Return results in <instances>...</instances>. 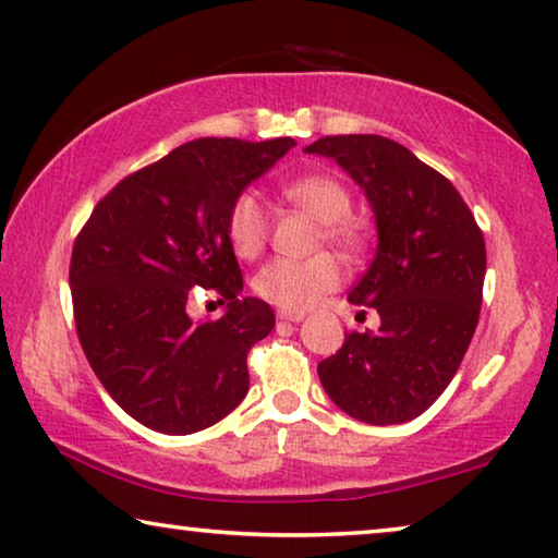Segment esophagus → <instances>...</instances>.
<instances>
[{"label": "esophagus", "instance_id": "esophagus-1", "mask_svg": "<svg viewBox=\"0 0 558 558\" xmlns=\"http://www.w3.org/2000/svg\"><path fill=\"white\" fill-rule=\"evenodd\" d=\"M279 319L281 322H302L304 319V314H296V312H279Z\"/></svg>", "mask_w": 558, "mask_h": 558}]
</instances>
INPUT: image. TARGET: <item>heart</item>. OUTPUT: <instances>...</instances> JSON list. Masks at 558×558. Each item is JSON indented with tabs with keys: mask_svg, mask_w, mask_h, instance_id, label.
Returning <instances> with one entry per match:
<instances>
[{
	"mask_svg": "<svg viewBox=\"0 0 558 558\" xmlns=\"http://www.w3.org/2000/svg\"><path fill=\"white\" fill-rule=\"evenodd\" d=\"M284 199L302 207L316 221H322V234L327 242L354 250L359 231L351 214V194L341 179L327 171H312L281 184ZM227 236L231 250L242 259L259 256L269 236V214L254 192H242L227 211ZM344 271L329 254H316L308 259H287L277 256L254 274V291L264 302L279 306L281 312L302 314L316 302L331 294L341 284Z\"/></svg>",
	"mask_w": 558,
	"mask_h": 558,
	"instance_id": "b5f03b06",
	"label": "heart"
}]
</instances>
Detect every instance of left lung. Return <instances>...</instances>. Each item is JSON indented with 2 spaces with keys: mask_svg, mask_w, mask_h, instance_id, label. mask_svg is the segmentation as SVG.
I'll return each instance as SVG.
<instances>
[{
  "mask_svg": "<svg viewBox=\"0 0 558 558\" xmlns=\"http://www.w3.org/2000/svg\"><path fill=\"white\" fill-rule=\"evenodd\" d=\"M304 151L333 159L362 186L379 234L349 302L376 308L381 327L347 333L316 366L322 387L359 422H411L449 387L476 331L484 234L449 179L387 136H324Z\"/></svg>",
  "mask_w": 558,
  "mask_h": 558,
  "instance_id": "obj_1",
  "label": "left lung"
}]
</instances>
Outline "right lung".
<instances>
[{
  "mask_svg": "<svg viewBox=\"0 0 558 558\" xmlns=\"http://www.w3.org/2000/svg\"><path fill=\"white\" fill-rule=\"evenodd\" d=\"M291 147L289 136L186 142L122 179L76 236L80 344L109 397L154 432H202L250 391L246 354L274 329V312L239 299L227 211ZM196 286L228 304L219 320L194 323L185 312Z\"/></svg>",
  "mask_w": 558,
  "mask_h": 558,
  "instance_id": "right-lung-1",
  "label": "right lung"
}]
</instances>
